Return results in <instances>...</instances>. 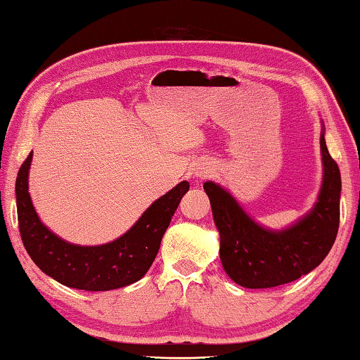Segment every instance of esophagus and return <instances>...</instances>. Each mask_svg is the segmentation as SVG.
Here are the masks:
<instances>
[{
  "label": "esophagus",
  "instance_id": "obj_1",
  "mask_svg": "<svg viewBox=\"0 0 360 360\" xmlns=\"http://www.w3.org/2000/svg\"><path fill=\"white\" fill-rule=\"evenodd\" d=\"M211 173H212V168L211 167H200L195 174L200 176V178H206V176L211 174Z\"/></svg>",
  "mask_w": 360,
  "mask_h": 360
}]
</instances>
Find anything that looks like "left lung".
<instances>
[{
    "label": "left lung",
    "instance_id": "left-lung-1",
    "mask_svg": "<svg viewBox=\"0 0 360 360\" xmlns=\"http://www.w3.org/2000/svg\"><path fill=\"white\" fill-rule=\"evenodd\" d=\"M324 176L311 211L290 228L272 231L248 217L225 188L205 182L215 226L220 233V261L233 282L244 288H272L305 276L328 257L340 224L342 178L321 134Z\"/></svg>",
    "mask_w": 360,
    "mask_h": 360
}]
</instances>
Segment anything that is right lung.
I'll use <instances>...</instances> for the list:
<instances>
[{
    "instance_id": "obj_1",
    "label": "right lung",
    "mask_w": 360,
    "mask_h": 360,
    "mask_svg": "<svg viewBox=\"0 0 360 360\" xmlns=\"http://www.w3.org/2000/svg\"><path fill=\"white\" fill-rule=\"evenodd\" d=\"M31 159L32 153L17 174V217L23 245L39 269L69 288L84 291H108L139 282L155 259L173 214L188 192V182H179L155 200L113 243L83 247L60 239L39 220L28 192Z\"/></svg>"
}]
</instances>
